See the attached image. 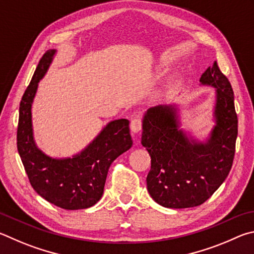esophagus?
<instances>
[{
	"mask_svg": "<svg viewBox=\"0 0 254 254\" xmlns=\"http://www.w3.org/2000/svg\"><path fill=\"white\" fill-rule=\"evenodd\" d=\"M141 128H143V120L140 118H134L131 120L130 123V129L132 132H138L141 130Z\"/></svg>",
	"mask_w": 254,
	"mask_h": 254,
	"instance_id": "obj_1",
	"label": "esophagus"
}]
</instances>
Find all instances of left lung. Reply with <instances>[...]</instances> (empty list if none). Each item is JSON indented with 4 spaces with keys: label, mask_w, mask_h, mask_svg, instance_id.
<instances>
[{
    "label": "left lung",
    "mask_w": 254,
    "mask_h": 254,
    "mask_svg": "<svg viewBox=\"0 0 254 254\" xmlns=\"http://www.w3.org/2000/svg\"><path fill=\"white\" fill-rule=\"evenodd\" d=\"M199 81L216 88V126L207 144L194 143L179 129L176 111L171 106L150 108L145 115L141 144L152 158L147 190L162 206L201 205L220 188L232 167L238 137L232 86L216 61Z\"/></svg>",
    "instance_id": "1"
}]
</instances>
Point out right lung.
Returning a JSON list of instances; mask_svg holds the SVG:
<instances>
[{
    "label": "right lung",
    "mask_w": 254,
    "mask_h": 254,
    "mask_svg": "<svg viewBox=\"0 0 254 254\" xmlns=\"http://www.w3.org/2000/svg\"><path fill=\"white\" fill-rule=\"evenodd\" d=\"M55 53L56 50H48L42 56L22 96L16 131L17 150L30 184L40 196L64 210H80L99 201L111 163L131 147L129 122H111L83 152L72 158L55 159L38 149L32 136L31 105L39 80L47 72Z\"/></svg>",
    "instance_id": "right-lung-1"
}]
</instances>
